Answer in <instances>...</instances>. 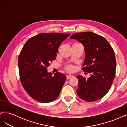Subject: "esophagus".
<instances>
[{"label":"esophagus","instance_id":"esophagus-1","mask_svg":"<svg viewBox=\"0 0 127 127\" xmlns=\"http://www.w3.org/2000/svg\"><path fill=\"white\" fill-rule=\"evenodd\" d=\"M67 79H70V78H72V77H74L72 75H67Z\"/></svg>","mask_w":127,"mask_h":127}]
</instances>
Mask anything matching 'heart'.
I'll return each instance as SVG.
<instances>
[{"instance_id":"heart-1","label":"heart","mask_w":127,"mask_h":127,"mask_svg":"<svg viewBox=\"0 0 127 127\" xmlns=\"http://www.w3.org/2000/svg\"><path fill=\"white\" fill-rule=\"evenodd\" d=\"M67 69L70 71H72L75 70V67L73 66H71V65H70V66L67 67Z\"/></svg>"}]
</instances>
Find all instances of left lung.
Returning <instances> with one entry per match:
<instances>
[{"instance_id":"8db88e82","label":"left lung","mask_w":127,"mask_h":127,"mask_svg":"<svg viewBox=\"0 0 127 127\" xmlns=\"http://www.w3.org/2000/svg\"><path fill=\"white\" fill-rule=\"evenodd\" d=\"M70 38L83 44L85 57L82 69L91 74L88 78L77 76V93L86 102L98 100L109 91L115 77L116 60L113 49L104 37L91 32L75 33Z\"/></svg>"}]
</instances>
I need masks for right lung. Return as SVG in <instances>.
Wrapping results in <instances>:
<instances>
[{
	"label": "right lung",
	"instance_id": "add662e5",
	"mask_svg": "<svg viewBox=\"0 0 127 127\" xmlns=\"http://www.w3.org/2000/svg\"><path fill=\"white\" fill-rule=\"evenodd\" d=\"M70 34L41 33L26 41L18 57L22 85L31 97L41 103L52 102L58 96L66 77L61 72L54 76L47 67L56 59L60 44Z\"/></svg>",
	"mask_w": 127,
	"mask_h": 127
}]
</instances>
